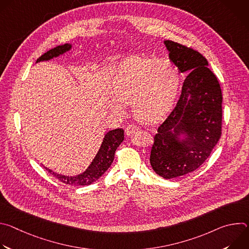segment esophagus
<instances>
[{
  "mask_svg": "<svg viewBox=\"0 0 249 249\" xmlns=\"http://www.w3.org/2000/svg\"><path fill=\"white\" fill-rule=\"evenodd\" d=\"M138 130V127L136 126V125H134V124H129L127 127H126V129H125V133H126V135L127 136H130V135H132L135 131H137Z\"/></svg>",
  "mask_w": 249,
  "mask_h": 249,
  "instance_id": "esophagus-1",
  "label": "esophagus"
}]
</instances>
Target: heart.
Masks as SVG:
<instances>
[{
    "label": "heart",
    "instance_id": "1",
    "mask_svg": "<svg viewBox=\"0 0 249 249\" xmlns=\"http://www.w3.org/2000/svg\"><path fill=\"white\" fill-rule=\"evenodd\" d=\"M181 76L177 66L167 59L130 56L114 73L108 97L109 107L123 110L122 103H131L135 116L143 122H154L170 107L178 93Z\"/></svg>",
    "mask_w": 249,
    "mask_h": 249
}]
</instances>
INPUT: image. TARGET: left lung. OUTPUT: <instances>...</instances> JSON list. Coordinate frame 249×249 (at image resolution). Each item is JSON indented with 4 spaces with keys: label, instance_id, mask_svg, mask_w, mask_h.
Wrapping results in <instances>:
<instances>
[{
    "label": "left lung",
    "instance_id": "obj_1",
    "mask_svg": "<svg viewBox=\"0 0 249 249\" xmlns=\"http://www.w3.org/2000/svg\"><path fill=\"white\" fill-rule=\"evenodd\" d=\"M169 59L186 77L180 98L158 128L150 162L157 174L175 178L200 167L222 135L223 95L217 77L198 51L164 41ZM184 134L185 139H180Z\"/></svg>",
    "mask_w": 249,
    "mask_h": 249
}]
</instances>
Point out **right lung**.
<instances>
[{
    "label": "right lung",
    "instance_id": "obj_1",
    "mask_svg": "<svg viewBox=\"0 0 249 249\" xmlns=\"http://www.w3.org/2000/svg\"><path fill=\"white\" fill-rule=\"evenodd\" d=\"M72 48L71 44H64L59 45L46 53H44L42 56H40L36 62L40 61H47L50 59H53L55 57H58L65 52L69 51ZM124 141V130L123 129H114L109 132H107L104 136L103 142L100 146V149L98 150L95 158L91 161V163L89 165V167L84 171L83 173L75 176H66L59 173H56L52 171L51 169L45 167L46 170H48L49 173H51L56 178H58L60 181H62L65 184L69 185H76V186H84V185H89L95 180H97L99 177L107 170L114 160V155L117 150V148L120 146V144Z\"/></svg>",
    "mask_w": 249,
    "mask_h": 249
}]
</instances>
